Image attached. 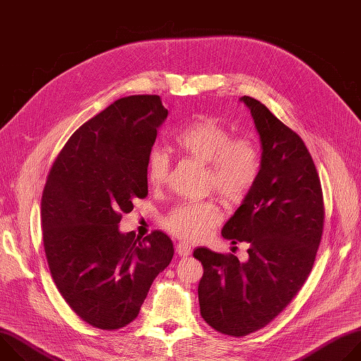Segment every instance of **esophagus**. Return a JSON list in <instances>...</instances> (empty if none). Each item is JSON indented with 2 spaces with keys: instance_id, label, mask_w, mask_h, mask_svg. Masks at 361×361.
<instances>
[{
  "instance_id": "obj_1",
  "label": "esophagus",
  "mask_w": 361,
  "mask_h": 361,
  "mask_svg": "<svg viewBox=\"0 0 361 361\" xmlns=\"http://www.w3.org/2000/svg\"><path fill=\"white\" fill-rule=\"evenodd\" d=\"M176 252L180 255V257H187L191 254V245L185 244V243H178L176 245Z\"/></svg>"
}]
</instances>
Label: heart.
Masks as SVG:
<instances>
[{
    "mask_svg": "<svg viewBox=\"0 0 361 361\" xmlns=\"http://www.w3.org/2000/svg\"><path fill=\"white\" fill-rule=\"evenodd\" d=\"M176 142L185 156L205 164V185L226 204L244 201L259 181L262 149L251 135L233 131L214 117L201 116L176 133ZM171 157L167 148L154 145L147 154V177L151 185L167 183ZM221 221V210L212 201H183L170 210L163 224L174 235L200 241Z\"/></svg>",
    "mask_w": 361,
    "mask_h": 361,
    "instance_id": "b5f03b06",
    "label": "heart"
}]
</instances>
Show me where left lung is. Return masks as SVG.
<instances>
[{
    "instance_id": "obj_1",
    "label": "left lung",
    "mask_w": 361,
    "mask_h": 361,
    "mask_svg": "<svg viewBox=\"0 0 361 361\" xmlns=\"http://www.w3.org/2000/svg\"><path fill=\"white\" fill-rule=\"evenodd\" d=\"M241 101L260 134L262 171L221 234L248 243V260L204 247L192 254L204 269L201 317L233 337L266 327L291 302L314 266L324 227L322 184L304 141L260 101Z\"/></svg>"
}]
</instances>
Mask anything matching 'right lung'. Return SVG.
Segmentation results:
<instances>
[{
	"label": "right lung",
	"mask_w": 361,
	"mask_h": 361,
	"mask_svg": "<svg viewBox=\"0 0 361 361\" xmlns=\"http://www.w3.org/2000/svg\"><path fill=\"white\" fill-rule=\"evenodd\" d=\"M169 111L160 95L117 99L84 123L51 167L41 198L47 263L85 323L118 330L137 319L151 283L171 262V238L121 234L123 213L145 198L147 154Z\"/></svg>",
	"instance_id": "1"
}]
</instances>
